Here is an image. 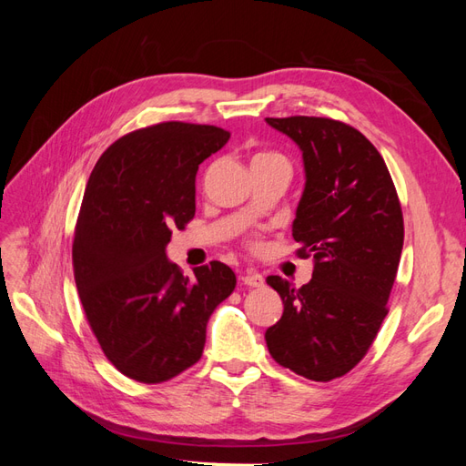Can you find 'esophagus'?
Listing matches in <instances>:
<instances>
[{"label": "esophagus", "mask_w": 466, "mask_h": 466, "mask_svg": "<svg viewBox=\"0 0 466 466\" xmlns=\"http://www.w3.org/2000/svg\"><path fill=\"white\" fill-rule=\"evenodd\" d=\"M241 279H243V284L248 288H262L264 286V278L257 272H247V274H243Z\"/></svg>", "instance_id": "1"}]
</instances>
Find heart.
<instances>
[{
	"mask_svg": "<svg viewBox=\"0 0 466 466\" xmlns=\"http://www.w3.org/2000/svg\"><path fill=\"white\" fill-rule=\"evenodd\" d=\"M255 159H281V157H278L274 153H258Z\"/></svg>",
	"mask_w": 466,
	"mask_h": 466,
	"instance_id": "1",
	"label": "heart"
}]
</instances>
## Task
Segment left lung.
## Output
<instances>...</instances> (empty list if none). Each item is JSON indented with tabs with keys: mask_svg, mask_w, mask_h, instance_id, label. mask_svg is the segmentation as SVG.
<instances>
[{
	"mask_svg": "<svg viewBox=\"0 0 466 466\" xmlns=\"http://www.w3.org/2000/svg\"><path fill=\"white\" fill-rule=\"evenodd\" d=\"M303 153L305 188L293 219L313 278L301 288L268 276L284 313L266 330L270 356L311 380H332L368 354L397 278L404 243L402 209L375 146L332 118H266Z\"/></svg>",
	"mask_w": 466,
	"mask_h": 466,
	"instance_id": "1",
	"label": "left lung"
}]
</instances>
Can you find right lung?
I'll return each mask as SVG.
<instances>
[{"label": "right lung", "mask_w": 466, "mask_h": 466, "mask_svg": "<svg viewBox=\"0 0 466 466\" xmlns=\"http://www.w3.org/2000/svg\"><path fill=\"white\" fill-rule=\"evenodd\" d=\"M229 132L161 122L122 136L96 161L74 237L83 311L115 368L163 383L202 358L206 324L237 278L223 262L182 276L167 258L173 229L196 211V173Z\"/></svg>", "instance_id": "right-lung-1"}]
</instances>
